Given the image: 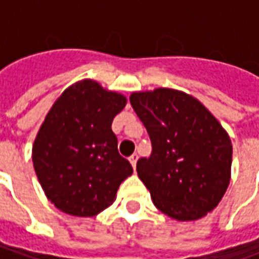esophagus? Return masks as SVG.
<instances>
[{"label": "esophagus", "mask_w": 259, "mask_h": 259, "mask_svg": "<svg viewBox=\"0 0 259 259\" xmlns=\"http://www.w3.org/2000/svg\"><path fill=\"white\" fill-rule=\"evenodd\" d=\"M137 159H139V155H137V154H133V155H130L129 161H130V163H132V166H133V168H136Z\"/></svg>", "instance_id": "34e87169"}]
</instances>
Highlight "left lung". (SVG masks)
Here are the masks:
<instances>
[{
    "label": "left lung",
    "instance_id": "8db88e82",
    "mask_svg": "<svg viewBox=\"0 0 259 259\" xmlns=\"http://www.w3.org/2000/svg\"><path fill=\"white\" fill-rule=\"evenodd\" d=\"M130 104L151 140V155L137 161V175L154 205L182 222L205 217L230 182L233 148L228 132L183 91H137Z\"/></svg>",
    "mask_w": 259,
    "mask_h": 259
}]
</instances>
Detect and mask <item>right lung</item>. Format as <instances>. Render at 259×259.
<instances>
[{
    "instance_id": "1",
    "label": "right lung",
    "mask_w": 259,
    "mask_h": 259,
    "mask_svg": "<svg viewBox=\"0 0 259 259\" xmlns=\"http://www.w3.org/2000/svg\"><path fill=\"white\" fill-rule=\"evenodd\" d=\"M126 101L84 79L69 85L44 119L33 144V166L48 200L65 213L96 217L133 174L111 127Z\"/></svg>"
}]
</instances>
